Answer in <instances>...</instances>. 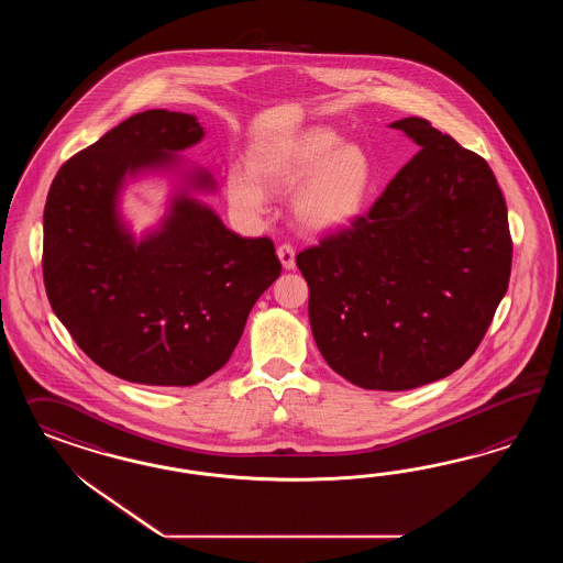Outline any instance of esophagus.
I'll list each match as a JSON object with an SVG mask.
<instances>
[{
    "label": "esophagus",
    "instance_id": "obj_1",
    "mask_svg": "<svg viewBox=\"0 0 563 563\" xmlns=\"http://www.w3.org/2000/svg\"><path fill=\"white\" fill-rule=\"evenodd\" d=\"M276 254H278L280 262H283V266H285L287 271H292V268H295V250H292V245H290V243H283V245H278Z\"/></svg>",
    "mask_w": 563,
    "mask_h": 563
}]
</instances>
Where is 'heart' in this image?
<instances>
[{"instance_id":"1","label":"heart","mask_w":563,"mask_h":563,"mask_svg":"<svg viewBox=\"0 0 563 563\" xmlns=\"http://www.w3.org/2000/svg\"><path fill=\"white\" fill-rule=\"evenodd\" d=\"M339 144V134L316 128L290 142L260 148L252 156L250 170H229L227 194L231 205L245 214H260L266 208L262 186H295L311 172L297 196L299 219L316 231L351 224L372 188V165L357 146Z\"/></svg>"}]
</instances>
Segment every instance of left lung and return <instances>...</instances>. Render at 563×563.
<instances>
[{"mask_svg": "<svg viewBox=\"0 0 563 563\" xmlns=\"http://www.w3.org/2000/svg\"><path fill=\"white\" fill-rule=\"evenodd\" d=\"M421 151L365 217L297 254L325 363L365 390L456 372L508 290V208L487 161L423 118L394 121Z\"/></svg>", "mask_w": 563, "mask_h": 563, "instance_id": "left-lung-1", "label": "left lung"}]
</instances>
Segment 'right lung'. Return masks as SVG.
I'll use <instances>...</instances> for the list:
<instances>
[{"mask_svg": "<svg viewBox=\"0 0 563 563\" xmlns=\"http://www.w3.org/2000/svg\"><path fill=\"white\" fill-rule=\"evenodd\" d=\"M205 136L188 113H136L68 158L43 214V280L55 316L99 367L144 386H194L238 346L257 297L283 271L273 239L239 238L179 198L136 243L115 214L125 173L173 163ZM198 186H212L200 173Z\"/></svg>", "mask_w": 563, "mask_h": 563, "instance_id": "right-lung-1", "label": "right lung"}]
</instances>
